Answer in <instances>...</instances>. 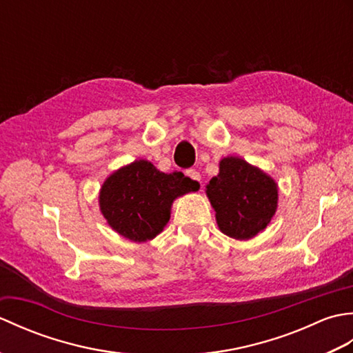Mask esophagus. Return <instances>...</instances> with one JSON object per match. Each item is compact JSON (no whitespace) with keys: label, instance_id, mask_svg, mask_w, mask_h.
<instances>
[{"label":"esophagus","instance_id":"1","mask_svg":"<svg viewBox=\"0 0 353 353\" xmlns=\"http://www.w3.org/2000/svg\"><path fill=\"white\" fill-rule=\"evenodd\" d=\"M186 176H188L190 179H192L194 182H197V183H200V172L197 171V170H194V168H190V170H186Z\"/></svg>","mask_w":353,"mask_h":353}]
</instances>
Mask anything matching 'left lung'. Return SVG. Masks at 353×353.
I'll return each mask as SVG.
<instances>
[{
    "instance_id": "8db88e82",
    "label": "left lung",
    "mask_w": 353,
    "mask_h": 353,
    "mask_svg": "<svg viewBox=\"0 0 353 353\" xmlns=\"http://www.w3.org/2000/svg\"><path fill=\"white\" fill-rule=\"evenodd\" d=\"M220 230L249 239L267 228L277 208V185L264 171L239 157H224L206 186Z\"/></svg>"
}]
</instances>
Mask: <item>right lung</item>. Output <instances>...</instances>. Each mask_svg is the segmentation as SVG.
<instances>
[{
	"mask_svg": "<svg viewBox=\"0 0 353 353\" xmlns=\"http://www.w3.org/2000/svg\"><path fill=\"white\" fill-rule=\"evenodd\" d=\"M199 183L174 171L165 174L148 161H134L106 179L100 191V209L112 229L132 241H147L170 220L172 200Z\"/></svg>",
	"mask_w": 353,
	"mask_h": 353,
	"instance_id": "add662e5",
	"label": "right lung"
}]
</instances>
